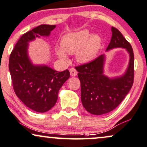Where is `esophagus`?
Returning <instances> with one entry per match:
<instances>
[{"label": "esophagus", "mask_w": 147, "mask_h": 147, "mask_svg": "<svg viewBox=\"0 0 147 147\" xmlns=\"http://www.w3.org/2000/svg\"><path fill=\"white\" fill-rule=\"evenodd\" d=\"M70 75H71L72 77H75V76L77 75L78 72L75 68H71L70 69Z\"/></svg>", "instance_id": "esophagus-1"}]
</instances>
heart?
<instances>
[{"label":"heart","instance_id":"b5f03b06","mask_svg":"<svg viewBox=\"0 0 147 147\" xmlns=\"http://www.w3.org/2000/svg\"><path fill=\"white\" fill-rule=\"evenodd\" d=\"M63 50L70 54L77 53V59L82 63L90 62L95 58L101 48V40L97 35H93L88 29L70 33L65 35L62 40ZM57 53L60 57L66 58V56L62 49Z\"/></svg>","mask_w":147,"mask_h":147}]
</instances>
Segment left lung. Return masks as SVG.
Here are the masks:
<instances>
[{
  "label": "left lung",
  "mask_w": 147,
  "mask_h": 147,
  "mask_svg": "<svg viewBox=\"0 0 147 147\" xmlns=\"http://www.w3.org/2000/svg\"><path fill=\"white\" fill-rule=\"evenodd\" d=\"M111 31L107 50L124 48L130 54L129 66L122 77L109 79L103 75L104 55L75 67L81 81L82 103L88 112L94 115L105 114L116 108L134 83V56L132 46L118 29L111 27Z\"/></svg>",
  "instance_id": "left-lung-1"
}]
</instances>
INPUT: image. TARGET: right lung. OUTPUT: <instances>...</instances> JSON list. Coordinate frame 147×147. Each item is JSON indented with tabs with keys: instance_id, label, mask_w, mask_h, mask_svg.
Instances as JSON below:
<instances>
[{
	"instance_id": "1",
	"label": "right lung",
	"mask_w": 147,
	"mask_h": 147,
	"mask_svg": "<svg viewBox=\"0 0 147 147\" xmlns=\"http://www.w3.org/2000/svg\"><path fill=\"white\" fill-rule=\"evenodd\" d=\"M55 27V25H41L27 31L10 54L9 68L15 93L27 107L37 112H46L54 106L58 91L70 77L67 69L58 72L46 66H34L27 56V43L49 36Z\"/></svg>"
}]
</instances>
